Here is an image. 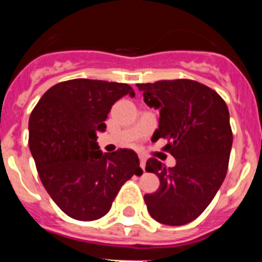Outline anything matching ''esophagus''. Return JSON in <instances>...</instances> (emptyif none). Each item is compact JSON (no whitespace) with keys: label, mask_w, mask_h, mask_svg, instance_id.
<instances>
[{"label":"esophagus","mask_w":262,"mask_h":262,"mask_svg":"<svg viewBox=\"0 0 262 262\" xmlns=\"http://www.w3.org/2000/svg\"><path fill=\"white\" fill-rule=\"evenodd\" d=\"M139 159H140V166H142L143 170H145V161H147V159H145V156H143V155H140Z\"/></svg>","instance_id":"1"}]
</instances>
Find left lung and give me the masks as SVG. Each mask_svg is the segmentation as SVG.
<instances>
[{
    "instance_id": "obj_1",
    "label": "left lung",
    "mask_w": 262,
    "mask_h": 262,
    "mask_svg": "<svg viewBox=\"0 0 262 262\" xmlns=\"http://www.w3.org/2000/svg\"><path fill=\"white\" fill-rule=\"evenodd\" d=\"M144 102L160 111L152 142L166 139L176 159L165 168L149 159L145 170L159 177L160 187L145 194L149 215L166 226H184L200 216L214 200L228 168L232 131L226 102L216 92L193 80L138 84Z\"/></svg>"
}]
</instances>
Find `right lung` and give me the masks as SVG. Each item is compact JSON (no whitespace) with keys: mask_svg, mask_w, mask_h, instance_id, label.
<instances>
[{"mask_svg":"<svg viewBox=\"0 0 262 262\" xmlns=\"http://www.w3.org/2000/svg\"><path fill=\"white\" fill-rule=\"evenodd\" d=\"M126 94L135 92L120 82L64 81L50 88L30 115L29 145L41 184L73 219L102 217L122 185L143 173L134 151L103 154L97 143L111 106Z\"/></svg>","mask_w":262,"mask_h":262,"instance_id":"1","label":"right lung"}]
</instances>
